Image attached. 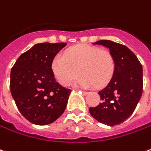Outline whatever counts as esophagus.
<instances>
[{"instance_id": "obj_1", "label": "esophagus", "mask_w": 151, "mask_h": 151, "mask_svg": "<svg viewBox=\"0 0 151 151\" xmlns=\"http://www.w3.org/2000/svg\"><path fill=\"white\" fill-rule=\"evenodd\" d=\"M83 95H85V96H86V95H87V94H88V91H83Z\"/></svg>"}]
</instances>
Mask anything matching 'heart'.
I'll list each match as a JSON object with an SVG mask.
<instances>
[{"label": "heart", "instance_id": "b5f03b06", "mask_svg": "<svg viewBox=\"0 0 151 151\" xmlns=\"http://www.w3.org/2000/svg\"><path fill=\"white\" fill-rule=\"evenodd\" d=\"M115 61L110 51L90 45H77L58 55L52 62V70L59 83L68 86L78 74L77 83L82 86H105L112 78Z\"/></svg>", "mask_w": 151, "mask_h": 151}]
</instances>
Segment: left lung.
I'll return each instance as SVG.
<instances>
[{
    "instance_id": "8db88e82",
    "label": "left lung",
    "mask_w": 151,
    "mask_h": 151,
    "mask_svg": "<svg viewBox=\"0 0 151 151\" xmlns=\"http://www.w3.org/2000/svg\"><path fill=\"white\" fill-rule=\"evenodd\" d=\"M94 44L108 47L114 58L115 68L108 85L98 92L102 102L89 108V112L100 123L119 125L132 114L141 99L142 66L135 54L124 45L109 40Z\"/></svg>"
}]
</instances>
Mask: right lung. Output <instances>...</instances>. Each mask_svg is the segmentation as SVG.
<instances>
[{
	"instance_id": "1",
	"label": "right lung",
	"mask_w": 151,
	"mask_h": 151,
	"mask_svg": "<svg viewBox=\"0 0 151 151\" xmlns=\"http://www.w3.org/2000/svg\"><path fill=\"white\" fill-rule=\"evenodd\" d=\"M66 43H40L21 55L11 68L9 88L18 109L30 123L46 125L62 115L71 90L55 81L52 62Z\"/></svg>"
}]
</instances>
